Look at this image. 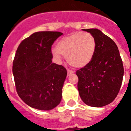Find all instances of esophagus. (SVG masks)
I'll list each match as a JSON object with an SVG mask.
<instances>
[{"label": "esophagus", "instance_id": "obj_1", "mask_svg": "<svg viewBox=\"0 0 131 131\" xmlns=\"http://www.w3.org/2000/svg\"><path fill=\"white\" fill-rule=\"evenodd\" d=\"M73 73V71H71V70H69V69L67 70L68 75H70V74Z\"/></svg>", "mask_w": 131, "mask_h": 131}]
</instances>
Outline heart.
Masks as SVG:
<instances>
[{"instance_id":"b5f03b06","label":"heart","mask_w":131,"mask_h":131,"mask_svg":"<svg viewBox=\"0 0 131 131\" xmlns=\"http://www.w3.org/2000/svg\"><path fill=\"white\" fill-rule=\"evenodd\" d=\"M96 47L95 38L87 32H78L62 38L57 47L51 49V53L58 62L63 56L74 67L82 68L90 62Z\"/></svg>"}]
</instances>
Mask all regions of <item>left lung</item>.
<instances>
[{"instance_id": "8db88e82", "label": "left lung", "mask_w": 131, "mask_h": 131, "mask_svg": "<svg viewBox=\"0 0 131 131\" xmlns=\"http://www.w3.org/2000/svg\"><path fill=\"white\" fill-rule=\"evenodd\" d=\"M94 37L96 50L88 64L76 71L78 88L84 103L101 107L111 103L122 83L124 67L118 46L100 30L83 29Z\"/></svg>"}]
</instances>
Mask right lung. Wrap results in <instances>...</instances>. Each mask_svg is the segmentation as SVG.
Returning a JSON list of instances; mask_svg holds the SVG:
<instances>
[{"label": "right lung", "instance_id": "right-lung-1", "mask_svg": "<svg viewBox=\"0 0 131 131\" xmlns=\"http://www.w3.org/2000/svg\"><path fill=\"white\" fill-rule=\"evenodd\" d=\"M62 35L60 32H37L17 47L12 69L16 91L31 107L50 110L60 103L67 71L63 66L52 63L51 45Z\"/></svg>", "mask_w": 131, "mask_h": 131}]
</instances>
